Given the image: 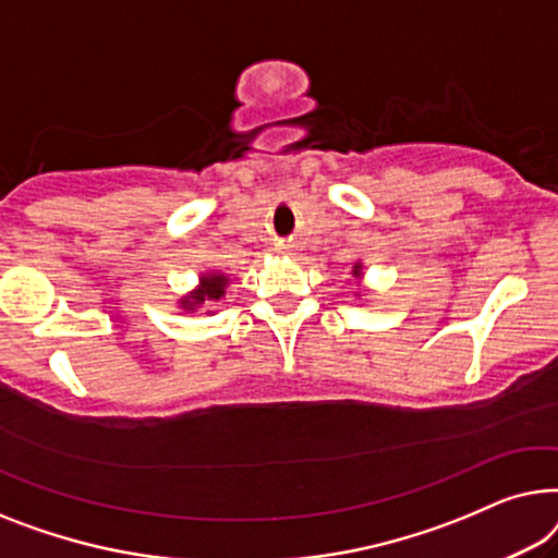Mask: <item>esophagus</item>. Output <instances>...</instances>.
I'll return each instance as SVG.
<instances>
[{
    "label": "esophagus",
    "mask_w": 558,
    "mask_h": 558,
    "mask_svg": "<svg viewBox=\"0 0 558 558\" xmlns=\"http://www.w3.org/2000/svg\"><path fill=\"white\" fill-rule=\"evenodd\" d=\"M293 242H278V253L280 255H293Z\"/></svg>",
    "instance_id": "esophagus-1"
}]
</instances>
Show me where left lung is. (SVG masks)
I'll return each instance as SVG.
<instances>
[{
    "mask_svg": "<svg viewBox=\"0 0 558 558\" xmlns=\"http://www.w3.org/2000/svg\"><path fill=\"white\" fill-rule=\"evenodd\" d=\"M351 276H354L356 280H361V276H364V265L354 263V268H351Z\"/></svg>",
    "mask_w": 558,
    "mask_h": 558,
    "instance_id": "8db88e82",
    "label": "left lung"
}]
</instances>
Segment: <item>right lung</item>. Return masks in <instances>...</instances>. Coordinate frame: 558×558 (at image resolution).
Returning <instances> with one entry per match:
<instances>
[{
	"instance_id": "obj_1",
	"label": "right lung",
	"mask_w": 558,
	"mask_h": 558,
	"mask_svg": "<svg viewBox=\"0 0 558 558\" xmlns=\"http://www.w3.org/2000/svg\"><path fill=\"white\" fill-rule=\"evenodd\" d=\"M227 288H230V278H227L225 272H202L197 286H194L186 295L179 298V308L186 313L207 308V313L211 316L215 311H209V305L222 301Z\"/></svg>"
}]
</instances>
